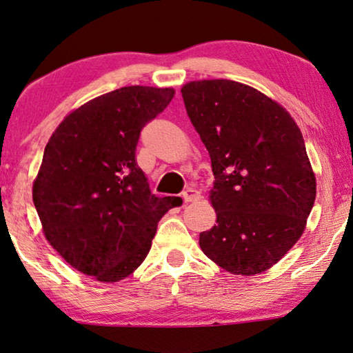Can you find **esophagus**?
I'll return each instance as SVG.
<instances>
[{"instance_id": "1", "label": "esophagus", "mask_w": 353, "mask_h": 353, "mask_svg": "<svg viewBox=\"0 0 353 353\" xmlns=\"http://www.w3.org/2000/svg\"><path fill=\"white\" fill-rule=\"evenodd\" d=\"M200 199H201V194L199 192V190H195L192 188H189L183 192L184 203H194V201H199Z\"/></svg>"}]
</instances>
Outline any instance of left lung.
Wrapping results in <instances>:
<instances>
[{
  "mask_svg": "<svg viewBox=\"0 0 353 353\" xmlns=\"http://www.w3.org/2000/svg\"><path fill=\"white\" fill-rule=\"evenodd\" d=\"M181 94L215 178L209 200L217 225L200 234V248L231 274L263 273L301 239L316 199L298 123L234 80H194Z\"/></svg>",
  "mask_w": 353,
  "mask_h": 353,
  "instance_id": "obj_1",
  "label": "left lung"
}]
</instances>
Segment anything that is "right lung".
I'll list each match as a JSON object with an SVG mask.
<instances>
[{
    "label": "right lung",
    "instance_id": "obj_1",
    "mask_svg": "<svg viewBox=\"0 0 353 353\" xmlns=\"http://www.w3.org/2000/svg\"><path fill=\"white\" fill-rule=\"evenodd\" d=\"M173 88L123 86L91 99L55 128L32 199L49 245L80 273L119 282L144 262L170 196L153 195L136 164L142 127Z\"/></svg>",
    "mask_w": 353,
    "mask_h": 353
}]
</instances>
